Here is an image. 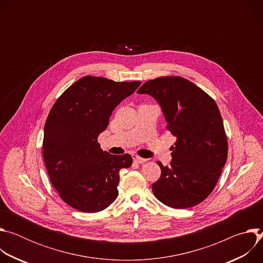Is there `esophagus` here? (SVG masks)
I'll return each mask as SVG.
<instances>
[{"label":"esophagus","instance_id":"esophagus-1","mask_svg":"<svg viewBox=\"0 0 263 263\" xmlns=\"http://www.w3.org/2000/svg\"><path fill=\"white\" fill-rule=\"evenodd\" d=\"M132 158H133V161L136 162V163H144L146 161V159L141 158V157H139L137 155H132Z\"/></svg>","mask_w":263,"mask_h":263}]
</instances>
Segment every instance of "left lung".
Here are the masks:
<instances>
[{
    "mask_svg": "<svg viewBox=\"0 0 263 263\" xmlns=\"http://www.w3.org/2000/svg\"><path fill=\"white\" fill-rule=\"evenodd\" d=\"M137 93L151 96L159 104L167 130L176 136L172 161L162 165L152 185L164 205L185 209L198 205L213 191L226 164L228 142L214 100L182 77H161L145 82Z\"/></svg>",
    "mask_w": 263,
    "mask_h": 263,
    "instance_id": "8db88e82",
    "label": "left lung"
}]
</instances>
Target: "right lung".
Here are the masks:
<instances>
[{
    "instance_id": "1",
    "label": "right lung",
    "mask_w": 263,
    "mask_h": 263,
    "mask_svg": "<svg viewBox=\"0 0 263 263\" xmlns=\"http://www.w3.org/2000/svg\"><path fill=\"white\" fill-rule=\"evenodd\" d=\"M140 84L86 76L53 105L43 154L53 186L70 207L98 212L118 198L120 170L130 167L132 157L104 152L98 136L107 129L112 111Z\"/></svg>"
}]
</instances>
